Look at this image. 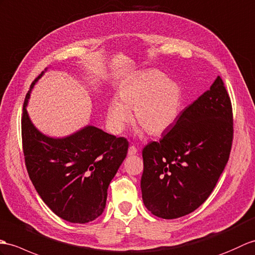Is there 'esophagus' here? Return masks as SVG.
<instances>
[{"instance_id":"34e87169","label":"esophagus","mask_w":255,"mask_h":255,"mask_svg":"<svg viewBox=\"0 0 255 255\" xmlns=\"http://www.w3.org/2000/svg\"><path fill=\"white\" fill-rule=\"evenodd\" d=\"M135 153H137V149H135L134 145H130L129 149H128V154L129 155H134Z\"/></svg>"}]
</instances>
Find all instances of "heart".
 <instances>
[{
	"instance_id": "obj_1",
	"label": "heart",
	"mask_w": 255,
	"mask_h": 255,
	"mask_svg": "<svg viewBox=\"0 0 255 255\" xmlns=\"http://www.w3.org/2000/svg\"><path fill=\"white\" fill-rule=\"evenodd\" d=\"M181 105V90L176 81L156 69H147L124 85L106 110L111 130L122 132L131 120L152 135L163 134L174 125Z\"/></svg>"
}]
</instances>
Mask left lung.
Here are the masks:
<instances>
[{
	"label": "left lung",
	"mask_w": 255,
	"mask_h": 255,
	"mask_svg": "<svg viewBox=\"0 0 255 255\" xmlns=\"http://www.w3.org/2000/svg\"><path fill=\"white\" fill-rule=\"evenodd\" d=\"M233 108L220 76L183 110L159 141L142 150V200L153 215L174 220L210 197L228 162Z\"/></svg>",
	"instance_id": "obj_1"
}]
</instances>
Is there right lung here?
Instances as JSON below:
<instances>
[{
	"label": "right lung",
	"instance_id": "add662e5",
	"mask_svg": "<svg viewBox=\"0 0 255 255\" xmlns=\"http://www.w3.org/2000/svg\"><path fill=\"white\" fill-rule=\"evenodd\" d=\"M46 70V69H45ZM22 109L21 138L28 175L43 202L63 220L86 224L102 214L108 189L125 159V138L88 125L64 138L47 137L34 127Z\"/></svg>",
	"mask_w": 255,
	"mask_h": 255
}]
</instances>
